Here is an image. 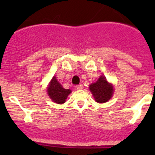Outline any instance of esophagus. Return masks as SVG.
Wrapping results in <instances>:
<instances>
[{
  "label": "esophagus",
  "instance_id": "esophagus-1",
  "mask_svg": "<svg viewBox=\"0 0 155 155\" xmlns=\"http://www.w3.org/2000/svg\"><path fill=\"white\" fill-rule=\"evenodd\" d=\"M76 88L77 89H83V84H78V85H77Z\"/></svg>",
  "mask_w": 155,
  "mask_h": 155
}]
</instances>
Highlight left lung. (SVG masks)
I'll list each match as a JSON object with an SVG mask.
<instances>
[{
	"label": "left lung",
	"instance_id": "1",
	"mask_svg": "<svg viewBox=\"0 0 155 155\" xmlns=\"http://www.w3.org/2000/svg\"><path fill=\"white\" fill-rule=\"evenodd\" d=\"M90 91L94 96V100L98 103L107 102L113 96L114 89L113 84L109 83L105 76H100L96 82L89 86Z\"/></svg>",
	"mask_w": 155,
	"mask_h": 155
}]
</instances>
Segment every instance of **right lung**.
I'll return each instance as SVG.
<instances>
[{"label": "right lung", "mask_w": 155, "mask_h": 155, "mask_svg": "<svg viewBox=\"0 0 155 155\" xmlns=\"http://www.w3.org/2000/svg\"><path fill=\"white\" fill-rule=\"evenodd\" d=\"M71 93V90L64 88L57 80V78L53 76L47 87V94L53 102L57 104L64 103Z\"/></svg>", "instance_id": "obj_1"}]
</instances>
